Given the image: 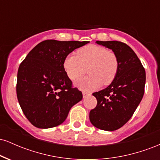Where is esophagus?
Wrapping results in <instances>:
<instances>
[{
  "mask_svg": "<svg viewBox=\"0 0 160 160\" xmlns=\"http://www.w3.org/2000/svg\"><path fill=\"white\" fill-rule=\"evenodd\" d=\"M89 93H86V92H82V96H83V98H86V97L89 96Z\"/></svg>",
  "mask_w": 160,
  "mask_h": 160,
  "instance_id": "34e87169",
  "label": "esophagus"
}]
</instances>
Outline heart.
Segmentation results:
<instances>
[{
  "label": "heart",
  "mask_w": 160,
  "mask_h": 160,
  "mask_svg": "<svg viewBox=\"0 0 160 160\" xmlns=\"http://www.w3.org/2000/svg\"><path fill=\"white\" fill-rule=\"evenodd\" d=\"M63 67L68 77L76 80L83 75L87 68L89 75L75 82L82 90L92 92L103 82L108 85L113 81L119 69L117 55L107 48L98 45H89L77 51V55L65 57Z\"/></svg>",
  "instance_id": "heart-1"
}]
</instances>
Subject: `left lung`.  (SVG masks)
<instances>
[{"mask_svg": "<svg viewBox=\"0 0 160 160\" xmlns=\"http://www.w3.org/2000/svg\"><path fill=\"white\" fill-rule=\"evenodd\" d=\"M112 49L119 61L113 81L102 90L92 93L97 105L89 113L93 126L105 131L122 127L132 117L144 93L146 74L137 55L127 44L117 40L96 41Z\"/></svg>", "mask_w": 160, "mask_h": 160, "instance_id": "left-lung-1", "label": "left lung"}]
</instances>
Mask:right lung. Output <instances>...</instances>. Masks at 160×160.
I'll list each match as a JSON object with an SVG mask.
<instances>
[{"label": "right lung", "mask_w": 160, "mask_h": 160, "mask_svg": "<svg viewBox=\"0 0 160 160\" xmlns=\"http://www.w3.org/2000/svg\"><path fill=\"white\" fill-rule=\"evenodd\" d=\"M89 41L40 42L20 64L16 94L24 114L37 128H49L62 124L71 108L82 95L66 74L65 57Z\"/></svg>", "instance_id": "add662e5"}]
</instances>
